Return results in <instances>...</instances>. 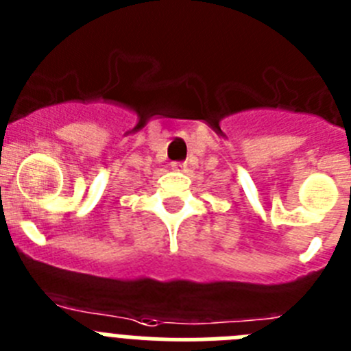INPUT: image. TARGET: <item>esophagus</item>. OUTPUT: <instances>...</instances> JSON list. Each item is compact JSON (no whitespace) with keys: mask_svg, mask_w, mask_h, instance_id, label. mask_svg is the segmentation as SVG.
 <instances>
[{"mask_svg":"<svg viewBox=\"0 0 351 351\" xmlns=\"http://www.w3.org/2000/svg\"><path fill=\"white\" fill-rule=\"evenodd\" d=\"M172 169L173 170H184L186 163H184V161H172Z\"/></svg>","mask_w":351,"mask_h":351,"instance_id":"1","label":"esophagus"}]
</instances>
